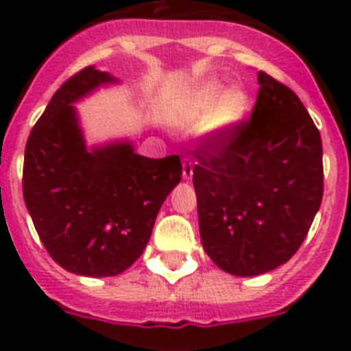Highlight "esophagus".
Wrapping results in <instances>:
<instances>
[{"instance_id": "34e87169", "label": "esophagus", "mask_w": 351, "mask_h": 351, "mask_svg": "<svg viewBox=\"0 0 351 351\" xmlns=\"http://www.w3.org/2000/svg\"><path fill=\"white\" fill-rule=\"evenodd\" d=\"M191 178H193V161L184 158V161H182V179L190 181Z\"/></svg>"}]
</instances>
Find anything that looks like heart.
Segmentation results:
<instances>
[{
  "mask_svg": "<svg viewBox=\"0 0 351 351\" xmlns=\"http://www.w3.org/2000/svg\"><path fill=\"white\" fill-rule=\"evenodd\" d=\"M250 107V98L243 89H228L218 80L200 84L186 95L178 105V119L186 125L204 123L202 132L207 137H221L241 125Z\"/></svg>",
  "mask_w": 351,
  "mask_h": 351,
  "instance_id": "b5f03b06",
  "label": "heart"
}]
</instances>
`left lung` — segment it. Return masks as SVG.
Segmentation results:
<instances>
[{
	"label": "left lung",
	"mask_w": 351,
	"mask_h": 351,
	"mask_svg": "<svg viewBox=\"0 0 351 351\" xmlns=\"http://www.w3.org/2000/svg\"><path fill=\"white\" fill-rule=\"evenodd\" d=\"M250 121L197 151L200 239L219 269L258 276L295 255L324 197L320 132L299 96L258 71Z\"/></svg>",
	"instance_id": "1"
}]
</instances>
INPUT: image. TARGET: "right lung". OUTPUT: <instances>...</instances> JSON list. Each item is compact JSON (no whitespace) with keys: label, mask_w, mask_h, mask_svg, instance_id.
<instances>
[{"label":"right lung","mask_w":351,"mask_h":351,"mask_svg":"<svg viewBox=\"0 0 351 351\" xmlns=\"http://www.w3.org/2000/svg\"><path fill=\"white\" fill-rule=\"evenodd\" d=\"M114 82L95 66L70 77L33 126L24 151V202L40 241L56 263L89 278L132 267L182 173L178 154L145 158L130 141L88 149L73 104Z\"/></svg>","instance_id":"1"}]
</instances>
